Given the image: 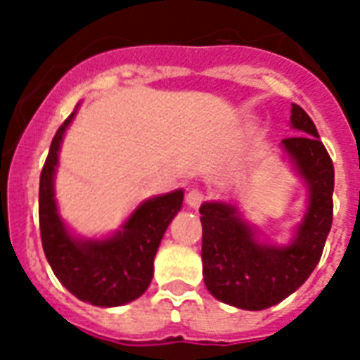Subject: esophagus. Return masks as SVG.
<instances>
[{
    "label": "esophagus",
    "mask_w": 360,
    "mask_h": 360,
    "mask_svg": "<svg viewBox=\"0 0 360 360\" xmlns=\"http://www.w3.org/2000/svg\"><path fill=\"white\" fill-rule=\"evenodd\" d=\"M205 202V194L198 188H192V191L186 192V205L192 209H198L202 203Z\"/></svg>",
    "instance_id": "34e87169"
}]
</instances>
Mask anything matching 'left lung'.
<instances>
[{"mask_svg":"<svg viewBox=\"0 0 360 360\" xmlns=\"http://www.w3.org/2000/svg\"><path fill=\"white\" fill-rule=\"evenodd\" d=\"M290 121L297 136L280 146L304 181L308 202L288 245L257 239L231 203L205 202L200 207L203 282L214 299L243 310H265L299 290L318 265L333 224V160L301 106L291 104Z\"/></svg>","mask_w":360,"mask_h":360,"instance_id":"1","label":"left lung"}]
</instances>
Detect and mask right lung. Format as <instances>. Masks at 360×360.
<instances>
[{"label": "right lung", "instance_id": "right-lung-1", "mask_svg": "<svg viewBox=\"0 0 360 360\" xmlns=\"http://www.w3.org/2000/svg\"><path fill=\"white\" fill-rule=\"evenodd\" d=\"M76 110L53 136L39 185V224L44 256L58 280L80 301L93 307H121L146 293L153 259L169 222L181 211L183 191L149 198L130 213L120 230L103 239L70 233L59 217L53 177L65 130Z\"/></svg>", "mask_w": 360, "mask_h": 360}]
</instances>
